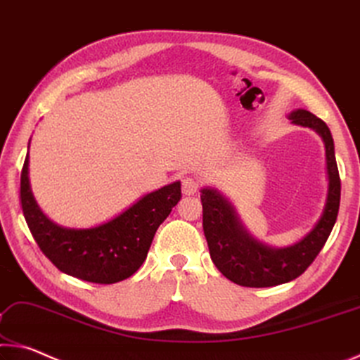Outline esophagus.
Segmentation results:
<instances>
[{"label":"esophagus","mask_w":360,"mask_h":360,"mask_svg":"<svg viewBox=\"0 0 360 360\" xmlns=\"http://www.w3.org/2000/svg\"><path fill=\"white\" fill-rule=\"evenodd\" d=\"M199 188H201V181H199L196 176H185L184 181H181V190L186 196H193L194 193H198Z\"/></svg>","instance_id":"esophagus-1"}]
</instances>
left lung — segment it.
<instances>
[{
  "instance_id": "8db88e82",
  "label": "left lung",
  "mask_w": 360,
  "mask_h": 360,
  "mask_svg": "<svg viewBox=\"0 0 360 360\" xmlns=\"http://www.w3.org/2000/svg\"><path fill=\"white\" fill-rule=\"evenodd\" d=\"M292 122L311 127L326 141L328 196L323 214L308 236L285 249H271L252 239L240 226L234 209L215 190L205 188L201 194L202 228L212 262L220 273L243 287H274L302 276L327 243L338 217L341 180L335 159L333 139L321 117L306 110L290 115Z\"/></svg>"
}]
</instances>
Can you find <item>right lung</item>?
<instances>
[{
  "label": "right lung",
  "instance_id": "obj_1",
  "mask_svg": "<svg viewBox=\"0 0 360 360\" xmlns=\"http://www.w3.org/2000/svg\"><path fill=\"white\" fill-rule=\"evenodd\" d=\"M180 181L146 194L105 225L67 229L39 210L28 181V153L20 174V204L39 250L65 274L96 284H115L137 271L159 225L180 201Z\"/></svg>",
  "mask_w": 360,
  "mask_h": 360
}]
</instances>
